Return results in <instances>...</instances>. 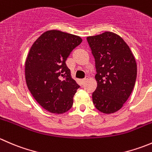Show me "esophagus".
<instances>
[{"label":"esophagus","instance_id":"esophagus-1","mask_svg":"<svg viewBox=\"0 0 152 152\" xmlns=\"http://www.w3.org/2000/svg\"><path fill=\"white\" fill-rule=\"evenodd\" d=\"M87 80V77H85V79H82V83L84 84Z\"/></svg>","mask_w":152,"mask_h":152}]
</instances>
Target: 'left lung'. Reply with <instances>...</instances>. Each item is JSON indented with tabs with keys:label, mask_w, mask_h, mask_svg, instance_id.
Segmentation results:
<instances>
[{
	"label": "left lung",
	"mask_w": 152,
	"mask_h": 152,
	"mask_svg": "<svg viewBox=\"0 0 152 152\" xmlns=\"http://www.w3.org/2000/svg\"><path fill=\"white\" fill-rule=\"evenodd\" d=\"M87 40L97 73L93 102L102 113H115L129 99L135 84L137 64L134 55L125 41L113 32L88 37Z\"/></svg>",
	"instance_id": "8db88e82"
}]
</instances>
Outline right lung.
I'll use <instances>...</instances> for the list:
<instances>
[{
  "label": "right lung",
  "mask_w": 152,
  "mask_h": 152,
  "mask_svg": "<svg viewBox=\"0 0 152 152\" xmlns=\"http://www.w3.org/2000/svg\"><path fill=\"white\" fill-rule=\"evenodd\" d=\"M82 39L58 30L44 32L31 47L25 64L26 82L35 100L45 110L62 114L73 106L79 86L65 64Z\"/></svg>",
  "instance_id": "add662e5"
}]
</instances>
